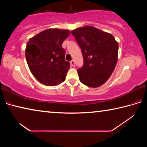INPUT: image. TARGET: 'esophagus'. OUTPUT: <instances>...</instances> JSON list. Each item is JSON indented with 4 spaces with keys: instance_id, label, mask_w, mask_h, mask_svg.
<instances>
[{
    "instance_id": "1",
    "label": "esophagus",
    "mask_w": 147,
    "mask_h": 147,
    "mask_svg": "<svg viewBox=\"0 0 147 147\" xmlns=\"http://www.w3.org/2000/svg\"><path fill=\"white\" fill-rule=\"evenodd\" d=\"M71 65L73 66V67L75 66V62H74V61L73 60H73L71 61Z\"/></svg>"
}]
</instances>
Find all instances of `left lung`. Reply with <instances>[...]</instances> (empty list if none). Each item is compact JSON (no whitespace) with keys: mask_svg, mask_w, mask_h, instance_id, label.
<instances>
[{"mask_svg":"<svg viewBox=\"0 0 147 147\" xmlns=\"http://www.w3.org/2000/svg\"><path fill=\"white\" fill-rule=\"evenodd\" d=\"M81 48L84 65L78 69L80 81L97 88L108 80L117 62L119 45L112 35L86 26L71 31Z\"/></svg>","mask_w":147,"mask_h":147,"instance_id":"8db88e82","label":"left lung"}]
</instances>
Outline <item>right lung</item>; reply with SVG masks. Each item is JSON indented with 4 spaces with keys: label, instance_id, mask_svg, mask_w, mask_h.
<instances>
[{
    "label": "right lung",
    "instance_id": "1",
    "mask_svg": "<svg viewBox=\"0 0 147 147\" xmlns=\"http://www.w3.org/2000/svg\"><path fill=\"white\" fill-rule=\"evenodd\" d=\"M70 34L68 30H46L29 39L25 56L32 74L44 85L55 86L65 80L70 67L65 61L62 43Z\"/></svg>",
    "mask_w": 147,
    "mask_h": 147
}]
</instances>
